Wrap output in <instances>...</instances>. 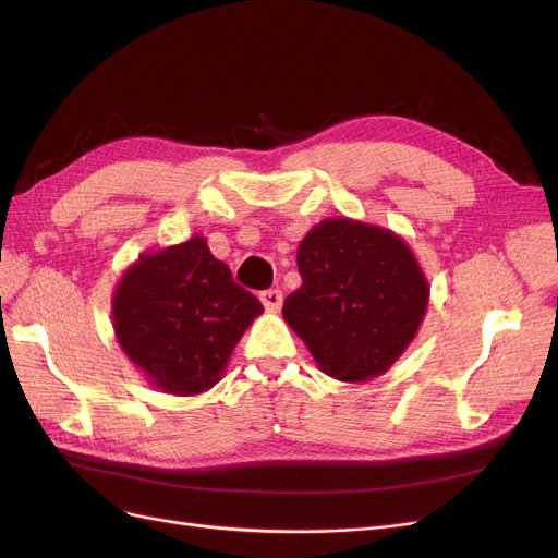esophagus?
<instances>
[{
  "label": "esophagus",
  "mask_w": 558,
  "mask_h": 558,
  "mask_svg": "<svg viewBox=\"0 0 558 558\" xmlns=\"http://www.w3.org/2000/svg\"><path fill=\"white\" fill-rule=\"evenodd\" d=\"M260 302H263V307H265L267 312L277 314V312L281 310V305H283V295H281V291H265V293L260 295Z\"/></svg>",
  "instance_id": "obj_1"
}]
</instances>
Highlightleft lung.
<instances>
[{"mask_svg":"<svg viewBox=\"0 0 558 558\" xmlns=\"http://www.w3.org/2000/svg\"><path fill=\"white\" fill-rule=\"evenodd\" d=\"M302 286L283 320L307 344L320 373L344 384L386 375L424 324L430 283L398 232L332 216L298 246Z\"/></svg>","mask_w":558,"mask_h":558,"instance_id":"1","label":"left lung"}]
</instances>
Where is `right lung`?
Listing matches in <instances>:
<instances>
[{"label": "right lung", "mask_w": 558, "mask_h": 558, "mask_svg": "<svg viewBox=\"0 0 558 558\" xmlns=\"http://www.w3.org/2000/svg\"><path fill=\"white\" fill-rule=\"evenodd\" d=\"M263 305L211 256L207 238L144 251L111 295L118 347L160 393L199 396L223 379Z\"/></svg>", "instance_id": "obj_1"}]
</instances>
